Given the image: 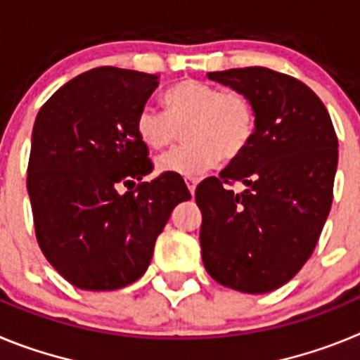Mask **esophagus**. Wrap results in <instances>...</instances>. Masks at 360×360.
<instances>
[{
	"instance_id": "obj_1",
	"label": "esophagus",
	"mask_w": 360,
	"mask_h": 360,
	"mask_svg": "<svg viewBox=\"0 0 360 360\" xmlns=\"http://www.w3.org/2000/svg\"><path fill=\"white\" fill-rule=\"evenodd\" d=\"M186 184H187V189H189L191 195H195L196 186H198V178H195V176H186Z\"/></svg>"
}]
</instances>
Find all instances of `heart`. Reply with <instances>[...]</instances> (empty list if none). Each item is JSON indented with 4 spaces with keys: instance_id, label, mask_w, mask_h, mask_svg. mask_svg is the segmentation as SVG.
I'll list each match as a JSON object with an SVG mask.
<instances>
[{
    "instance_id": "1",
    "label": "heart",
    "mask_w": 360,
    "mask_h": 360,
    "mask_svg": "<svg viewBox=\"0 0 360 360\" xmlns=\"http://www.w3.org/2000/svg\"><path fill=\"white\" fill-rule=\"evenodd\" d=\"M165 113L144 106L136 115V135L146 148L160 151L186 128L187 144L158 157L160 173L198 176L224 155L234 158L256 133V111L250 98L236 90L219 91L200 81H182L164 94Z\"/></svg>"
}]
</instances>
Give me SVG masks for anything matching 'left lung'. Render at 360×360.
I'll return each instance as SVG.
<instances>
[{
	"label": "left lung",
	"mask_w": 360,
	"mask_h": 360,
	"mask_svg": "<svg viewBox=\"0 0 360 360\" xmlns=\"http://www.w3.org/2000/svg\"><path fill=\"white\" fill-rule=\"evenodd\" d=\"M207 77L250 98L256 133L219 176L196 187L203 265L224 287L265 294L290 281L316 249L339 144L321 98L297 79L263 66ZM234 181L243 193L224 187Z\"/></svg>",
	"instance_id": "obj_1"
}]
</instances>
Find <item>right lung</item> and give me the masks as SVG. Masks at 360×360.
Masks as SVG:
<instances>
[{
    "label": "right lung",
    "mask_w": 360,
    "mask_h": 360,
    "mask_svg": "<svg viewBox=\"0 0 360 360\" xmlns=\"http://www.w3.org/2000/svg\"><path fill=\"white\" fill-rule=\"evenodd\" d=\"M157 88L158 75L103 66L37 113L27 178L37 243L73 287L117 290L144 276L171 212L191 198L176 173L129 187L153 169L135 122Z\"/></svg>",
    "instance_id": "add662e5"
}]
</instances>
